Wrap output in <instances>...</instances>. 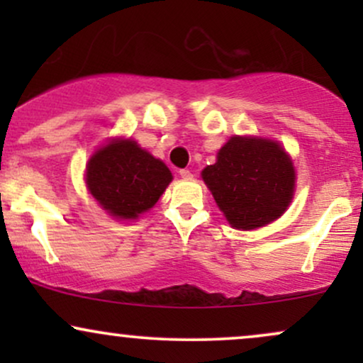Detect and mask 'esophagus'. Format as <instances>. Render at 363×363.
<instances>
[{
  "label": "esophagus",
  "instance_id": "34e87169",
  "mask_svg": "<svg viewBox=\"0 0 363 363\" xmlns=\"http://www.w3.org/2000/svg\"><path fill=\"white\" fill-rule=\"evenodd\" d=\"M179 174H181V177H184V179L193 177V174H191L189 169H181V170H179Z\"/></svg>",
  "mask_w": 363,
  "mask_h": 363
}]
</instances>
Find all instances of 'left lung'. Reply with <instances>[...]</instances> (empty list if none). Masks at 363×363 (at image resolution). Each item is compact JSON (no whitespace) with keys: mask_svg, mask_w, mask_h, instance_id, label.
<instances>
[{"mask_svg":"<svg viewBox=\"0 0 363 363\" xmlns=\"http://www.w3.org/2000/svg\"><path fill=\"white\" fill-rule=\"evenodd\" d=\"M201 176L228 223L242 230L272 223L294 196L291 160L269 140L234 136Z\"/></svg>","mask_w":363,"mask_h":363,"instance_id":"8db88e82","label":"left lung"}]
</instances>
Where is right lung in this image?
Segmentation results:
<instances>
[{"instance_id":"obj_1","label":"right lung","mask_w":363,"mask_h":363,"mask_svg":"<svg viewBox=\"0 0 363 363\" xmlns=\"http://www.w3.org/2000/svg\"><path fill=\"white\" fill-rule=\"evenodd\" d=\"M172 174L131 140L102 147L86 165L89 191L116 218H136L158 201Z\"/></svg>"}]
</instances>
